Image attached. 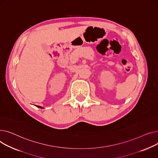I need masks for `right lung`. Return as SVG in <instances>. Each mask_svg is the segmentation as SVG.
I'll return each mask as SVG.
<instances>
[{"instance_id":"add662e5","label":"right lung","mask_w":158,"mask_h":158,"mask_svg":"<svg viewBox=\"0 0 158 158\" xmlns=\"http://www.w3.org/2000/svg\"><path fill=\"white\" fill-rule=\"evenodd\" d=\"M37 107H38V108H43L42 106H36Z\"/></svg>"}]
</instances>
